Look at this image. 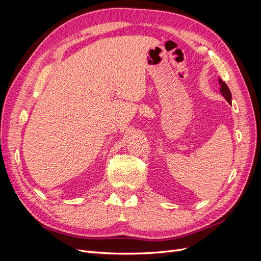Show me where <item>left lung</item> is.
Returning <instances> with one entry per match:
<instances>
[{
  "label": "left lung",
  "mask_w": 261,
  "mask_h": 261,
  "mask_svg": "<svg viewBox=\"0 0 261 261\" xmlns=\"http://www.w3.org/2000/svg\"><path fill=\"white\" fill-rule=\"evenodd\" d=\"M220 84H221V93L223 94V97L226 99V101L227 102H230L231 103V98H232V94H231V91H230V89H228V87H227V85L224 83V82H222L220 80Z\"/></svg>",
  "instance_id": "obj_1"
}]
</instances>
